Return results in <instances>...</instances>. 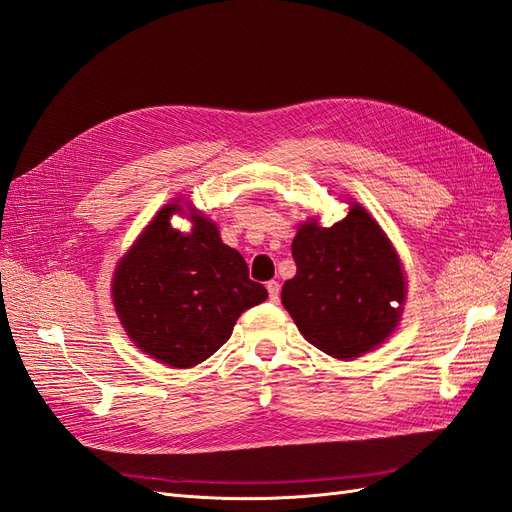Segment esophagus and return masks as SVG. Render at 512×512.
Returning a JSON list of instances; mask_svg holds the SVG:
<instances>
[{
  "instance_id": "obj_1",
  "label": "esophagus",
  "mask_w": 512,
  "mask_h": 512,
  "mask_svg": "<svg viewBox=\"0 0 512 512\" xmlns=\"http://www.w3.org/2000/svg\"><path fill=\"white\" fill-rule=\"evenodd\" d=\"M267 292H269V301L271 303L280 301V282H275V280L267 282Z\"/></svg>"
}]
</instances>
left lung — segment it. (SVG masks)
I'll list each match as a JSON object with an SVG mask.
<instances>
[{
	"mask_svg": "<svg viewBox=\"0 0 512 512\" xmlns=\"http://www.w3.org/2000/svg\"><path fill=\"white\" fill-rule=\"evenodd\" d=\"M297 275L282 303L309 344L352 359L393 333L406 297L399 258L361 205L331 228L307 222L292 241Z\"/></svg>",
	"mask_w": 512,
	"mask_h": 512,
	"instance_id": "obj_1",
	"label": "left lung"
}]
</instances>
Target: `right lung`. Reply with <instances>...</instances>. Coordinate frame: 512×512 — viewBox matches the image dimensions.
<instances>
[{
  "label": "right lung",
  "instance_id": "right-lung-1",
  "mask_svg": "<svg viewBox=\"0 0 512 512\" xmlns=\"http://www.w3.org/2000/svg\"><path fill=\"white\" fill-rule=\"evenodd\" d=\"M166 205L119 262L115 309L132 342L170 367H192L220 350L247 307L267 299L243 256L196 215L190 235L170 226Z\"/></svg>",
  "mask_w": 512,
  "mask_h": 512
}]
</instances>
